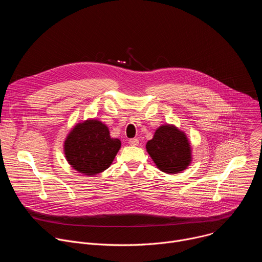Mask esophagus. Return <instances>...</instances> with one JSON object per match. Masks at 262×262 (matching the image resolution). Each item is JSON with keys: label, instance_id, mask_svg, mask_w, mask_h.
<instances>
[{"label": "esophagus", "instance_id": "obj_1", "mask_svg": "<svg viewBox=\"0 0 262 262\" xmlns=\"http://www.w3.org/2000/svg\"><path fill=\"white\" fill-rule=\"evenodd\" d=\"M128 144H129L130 146H137V145H139V140H138L137 138L129 139V140H128Z\"/></svg>", "mask_w": 262, "mask_h": 262}]
</instances>
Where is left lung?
I'll use <instances>...</instances> for the list:
<instances>
[{"mask_svg":"<svg viewBox=\"0 0 262 262\" xmlns=\"http://www.w3.org/2000/svg\"><path fill=\"white\" fill-rule=\"evenodd\" d=\"M146 149L157 167L168 174H176L192 162V149L185 134L174 125H162L154 138L148 141Z\"/></svg>","mask_w":262,"mask_h":262,"instance_id":"8db88e82","label":"left lung"}]
</instances>
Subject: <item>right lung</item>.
<instances>
[{
    "label": "right lung",
    "mask_w": 262,
    "mask_h": 262,
    "mask_svg": "<svg viewBox=\"0 0 262 262\" xmlns=\"http://www.w3.org/2000/svg\"><path fill=\"white\" fill-rule=\"evenodd\" d=\"M120 147V140L111 138L105 124L89 119L71 129L64 142V152L74 170L93 176L111 166Z\"/></svg>",
    "instance_id": "1"
}]
</instances>
